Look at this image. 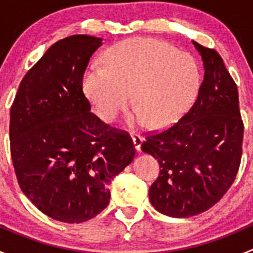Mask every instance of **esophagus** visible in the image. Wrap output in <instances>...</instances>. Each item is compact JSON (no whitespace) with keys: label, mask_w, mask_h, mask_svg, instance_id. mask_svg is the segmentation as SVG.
Returning <instances> with one entry per match:
<instances>
[{"label":"esophagus","mask_w":253,"mask_h":253,"mask_svg":"<svg viewBox=\"0 0 253 253\" xmlns=\"http://www.w3.org/2000/svg\"><path fill=\"white\" fill-rule=\"evenodd\" d=\"M132 141H133V144H134V148H136L137 150H141V144L143 142V138L141 134L138 133H132Z\"/></svg>","instance_id":"obj_1"}]
</instances>
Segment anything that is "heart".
<instances>
[{"mask_svg": "<svg viewBox=\"0 0 253 253\" xmlns=\"http://www.w3.org/2000/svg\"><path fill=\"white\" fill-rule=\"evenodd\" d=\"M200 83V67L190 53L147 38L115 46L105 67L94 66L83 81L86 96L104 120L115 119L131 91L133 119H145L154 127L182 116L192 105Z\"/></svg>", "mask_w": 253, "mask_h": 253, "instance_id": "heart-1", "label": "heart"}]
</instances>
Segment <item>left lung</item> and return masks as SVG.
Segmentation results:
<instances>
[{"label":"left lung","instance_id":"8db88e82","mask_svg":"<svg viewBox=\"0 0 253 253\" xmlns=\"http://www.w3.org/2000/svg\"><path fill=\"white\" fill-rule=\"evenodd\" d=\"M205 78L193 105L168 128L145 134L142 150L160 165L149 200L174 218L197 215L228 192L239 171L244 122L236 83L214 48L192 42Z\"/></svg>","mask_w":253,"mask_h":253}]
</instances>
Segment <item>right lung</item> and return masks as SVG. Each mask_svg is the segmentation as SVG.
Returning <instances> with one entry per match:
<instances>
[{
    "mask_svg": "<svg viewBox=\"0 0 253 253\" xmlns=\"http://www.w3.org/2000/svg\"><path fill=\"white\" fill-rule=\"evenodd\" d=\"M100 38L55 42L20 82L11 108L9 141L20 190L50 218L83 223L110 201L108 185L131 164L128 132L90 112L83 76Z\"/></svg>",
    "mask_w": 253,
    "mask_h": 253,
    "instance_id": "1",
    "label": "right lung"
}]
</instances>
